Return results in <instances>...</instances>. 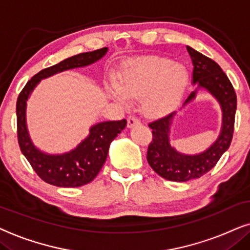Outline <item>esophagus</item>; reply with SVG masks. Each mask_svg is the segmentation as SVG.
<instances>
[{
	"mask_svg": "<svg viewBox=\"0 0 250 250\" xmlns=\"http://www.w3.org/2000/svg\"><path fill=\"white\" fill-rule=\"evenodd\" d=\"M141 125V121H139V119L136 118V116H129L128 120H127L128 128H132V127H135V125Z\"/></svg>",
	"mask_w": 250,
	"mask_h": 250,
	"instance_id": "1",
	"label": "esophagus"
}]
</instances>
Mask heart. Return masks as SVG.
I'll return each instance as SVG.
<instances>
[{
	"label": "heart",
	"instance_id": "b5f03b06",
	"mask_svg": "<svg viewBox=\"0 0 250 250\" xmlns=\"http://www.w3.org/2000/svg\"><path fill=\"white\" fill-rule=\"evenodd\" d=\"M188 84L185 68L162 57H145L129 62L120 83L112 82L108 94L120 105L129 107L142 97V108L149 116L170 113L181 102Z\"/></svg>",
	"mask_w": 250,
	"mask_h": 250
}]
</instances>
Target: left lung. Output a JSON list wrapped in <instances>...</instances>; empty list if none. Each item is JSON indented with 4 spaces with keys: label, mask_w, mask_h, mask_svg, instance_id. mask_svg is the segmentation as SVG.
<instances>
[{
    "label": "left lung",
    "mask_w": 250,
    "mask_h": 250,
    "mask_svg": "<svg viewBox=\"0 0 250 250\" xmlns=\"http://www.w3.org/2000/svg\"><path fill=\"white\" fill-rule=\"evenodd\" d=\"M192 59V91L182 108L197 97L199 90H206L218 102L222 109V128L218 137L204 152L185 154L170 144V125L177 112L151 122L153 139L147 148V161L156 174L168 181L188 182L199 178L215 167L223 153L228 151L233 137L234 118L237 111V95L233 85L217 62L206 57L191 46H186ZM181 108V109H182Z\"/></svg>",
    "instance_id": "8db88e82"
}]
</instances>
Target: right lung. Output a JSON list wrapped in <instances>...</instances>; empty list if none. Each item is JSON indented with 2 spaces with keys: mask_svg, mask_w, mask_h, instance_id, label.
Instances as JSON below:
<instances>
[{
  "mask_svg": "<svg viewBox=\"0 0 250 250\" xmlns=\"http://www.w3.org/2000/svg\"><path fill=\"white\" fill-rule=\"evenodd\" d=\"M103 48L91 52L79 53L58 64L42 69L26 83L17 99V130L21 153L36 174L48 184L59 188H79L90 183L105 164L109 145L127 125V120L96 123L89 129V135L71 151L62 154H50L33 144L26 122V108L29 96L35 86L50 76L73 68L85 67L98 62L107 53Z\"/></svg>",
  "mask_w": 250,
  "mask_h": 250,
  "instance_id": "add662e5",
  "label": "right lung"
}]
</instances>
